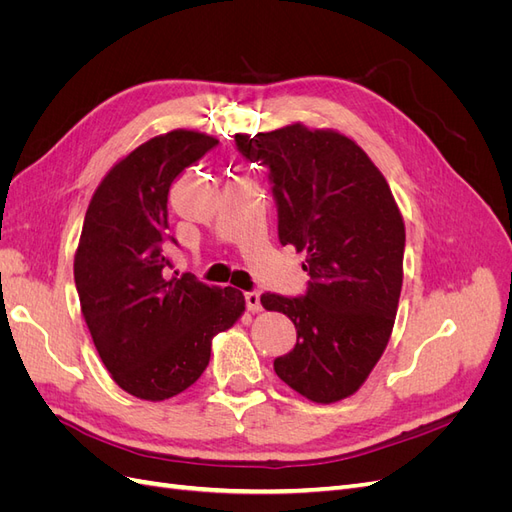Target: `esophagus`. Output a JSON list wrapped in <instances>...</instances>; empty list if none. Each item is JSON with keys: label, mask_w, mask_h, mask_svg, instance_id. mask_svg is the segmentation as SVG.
Segmentation results:
<instances>
[{"label": "esophagus", "mask_w": 512, "mask_h": 512, "mask_svg": "<svg viewBox=\"0 0 512 512\" xmlns=\"http://www.w3.org/2000/svg\"><path fill=\"white\" fill-rule=\"evenodd\" d=\"M245 305H247V309H250V312H260V309H262L260 294L256 290L245 292Z\"/></svg>", "instance_id": "34e87169"}]
</instances>
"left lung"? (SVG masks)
Masks as SVG:
<instances>
[{
    "mask_svg": "<svg viewBox=\"0 0 512 512\" xmlns=\"http://www.w3.org/2000/svg\"><path fill=\"white\" fill-rule=\"evenodd\" d=\"M247 162L269 168L277 237L305 254L301 297L265 292L297 344L273 361L290 389L316 404L359 391L393 331L404 282L406 228L389 183L348 136L301 123L237 134Z\"/></svg>",
    "mask_w": 512,
    "mask_h": 512,
    "instance_id": "8db88e82",
    "label": "left lung"
}]
</instances>
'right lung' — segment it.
<instances>
[{
	"label": "right lung",
	"instance_id": "right-lung-1",
	"mask_svg": "<svg viewBox=\"0 0 512 512\" xmlns=\"http://www.w3.org/2000/svg\"><path fill=\"white\" fill-rule=\"evenodd\" d=\"M218 141L173 130L117 162L85 213L74 282L81 312L108 374L134 397L162 401L192 386L215 333L230 329L245 299L192 273L168 277V192Z\"/></svg>",
	"mask_w": 512,
	"mask_h": 512
}]
</instances>
